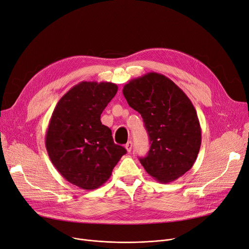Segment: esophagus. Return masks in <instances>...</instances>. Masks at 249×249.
I'll return each instance as SVG.
<instances>
[{
	"label": "esophagus",
	"instance_id": "obj_1",
	"mask_svg": "<svg viewBox=\"0 0 249 249\" xmlns=\"http://www.w3.org/2000/svg\"><path fill=\"white\" fill-rule=\"evenodd\" d=\"M125 149H126V151L129 153V152H131L132 151V149H133V142H131V141H129V142H127V143L125 144Z\"/></svg>",
	"mask_w": 249,
	"mask_h": 249
}]
</instances>
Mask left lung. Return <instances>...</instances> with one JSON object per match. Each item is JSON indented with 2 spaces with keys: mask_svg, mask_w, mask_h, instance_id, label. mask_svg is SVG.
<instances>
[{
  "mask_svg": "<svg viewBox=\"0 0 249 249\" xmlns=\"http://www.w3.org/2000/svg\"><path fill=\"white\" fill-rule=\"evenodd\" d=\"M128 105L144 120L150 150L140 158L147 173L171 182L193 167L202 143V129L192 101L166 76L151 72L123 89Z\"/></svg>",
  "mask_w": 249,
  "mask_h": 249,
  "instance_id": "obj_1",
  "label": "left lung"
}]
</instances>
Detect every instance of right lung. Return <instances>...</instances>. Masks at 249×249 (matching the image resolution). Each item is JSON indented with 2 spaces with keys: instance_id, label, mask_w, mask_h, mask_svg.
Masks as SVG:
<instances>
[{
  "instance_id": "1",
  "label": "right lung",
  "mask_w": 249,
  "mask_h": 249,
  "mask_svg": "<svg viewBox=\"0 0 249 249\" xmlns=\"http://www.w3.org/2000/svg\"><path fill=\"white\" fill-rule=\"evenodd\" d=\"M110 82H81L57 102L45 135L50 159L61 175L82 189H96L108 180L126 150L115 145L100 115L115 96Z\"/></svg>"
}]
</instances>
